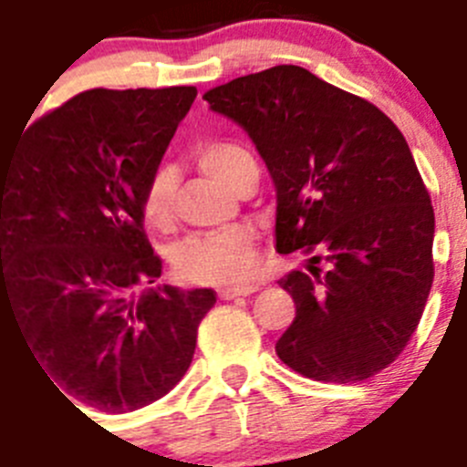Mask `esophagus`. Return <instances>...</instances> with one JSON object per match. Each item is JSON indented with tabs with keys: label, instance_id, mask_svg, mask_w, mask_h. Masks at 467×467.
<instances>
[{
	"label": "esophagus",
	"instance_id": "34e87169",
	"mask_svg": "<svg viewBox=\"0 0 467 467\" xmlns=\"http://www.w3.org/2000/svg\"><path fill=\"white\" fill-rule=\"evenodd\" d=\"M259 290V285H237V287H223L218 290V297L221 299H234V297H246Z\"/></svg>",
	"mask_w": 467,
	"mask_h": 467
}]
</instances>
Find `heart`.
<instances>
[{
	"mask_svg": "<svg viewBox=\"0 0 467 467\" xmlns=\"http://www.w3.org/2000/svg\"><path fill=\"white\" fill-rule=\"evenodd\" d=\"M194 162L211 180L234 189L244 168L254 162L252 153L233 141H206L194 148ZM139 208L146 225L170 230L174 223V174L158 168L139 194ZM254 242L249 225H230L208 234H194L172 252L177 278L192 285H234L244 283L254 271Z\"/></svg>",
	"mask_w": 467,
	"mask_h": 467,
	"instance_id": "b5f03b06",
	"label": "heart"
}]
</instances>
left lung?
<instances>
[{"label": "left lung", "mask_w": 467, "mask_h": 467, "mask_svg": "<svg viewBox=\"0 0 467 467\" xmlns=\"http://www.w3.org/2000/svg\"><path fill=\"white\" fill-rule=\"evenodd\" d=\"M203 98L266 161L278 196L275 249L309 256V271L278 280L295 299L278 358L328 384L386 369L418 328L434 280V208L400 129L295 64Z\"/></svg>", "instance_id": "1"}]
</instances>
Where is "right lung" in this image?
I'll return each mask as SVG.
<instances>
[{"label":"right lung","mask_w":467,"mask_h":467,"mask_svg":"<svg viewBox=\"0 0 467 467\" xmlns=\"http://www.w3.org/2000/svg\"><path fill=\"white\" fill-rule=\"evenodd\" d=\"M194 98V86L83 90L0 155V312L57 391L102 412L174 389L215 305L213 290L148 287L162 261L139 208Z\"/></svg>","instance_id":"right-lung-1"}]
</instances>
